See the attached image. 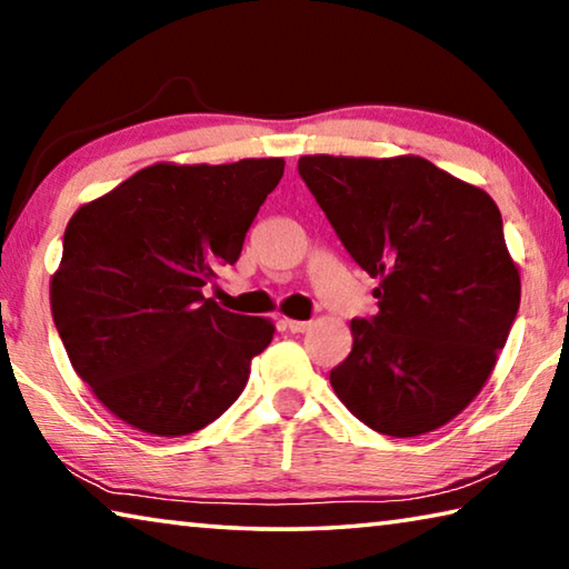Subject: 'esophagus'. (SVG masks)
Segmentation results:
<instances>
[{
  "label": "esophagus",
  "mask_w": 569,
  "mask_h": 569,
  "mask_svg": "<svg viewBox=\"0 0 569 569\" xmlns=\"http://www.w3.org/2000/svg\"><path fill=\"white\" fill-rule=\"evenodd\" d=\"M283 326H286V329L291 331V333H303V331L311 329V321H293V319H286Z\"/></svg>",
  "instance_id": "1"
}]
</instances>
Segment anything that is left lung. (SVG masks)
Here are the masks:
<instances>
[{"label":"left lung","mask_w":569,"mask_h":569,"mask_svg":"<svg viewBox=\"0 0 569 569\" xmlns=\"http://www.w3.org/2000/svg\"><path fill=\"white\" fill-rule=\"evenodd\" d=\"M298 172L371 278L336 397L379 435H429L492 377L519 308V268L492 198L419 156H303Z\"/></svg>","instance_id":"8db88e82"}]
</instances>
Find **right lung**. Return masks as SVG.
I'll list each match as a JSON object with an SVG mask.
<instances>
[{"label":"right lung","instance_id":"1","mask_svg":"<svg viewBox=\"0 0 569 569\" xmlns=\"http://www.w3.org/2000/svg\"><path fill=\"white\" fill-rule=\"evenodd\" d=\"M283 158L156 162L74 210L50 281L64 351L104 409L152 437L216 421L273 339L203 296L233 266Z\"/></svg>","mask_w":569,"mask_h":569}]
</instances>
